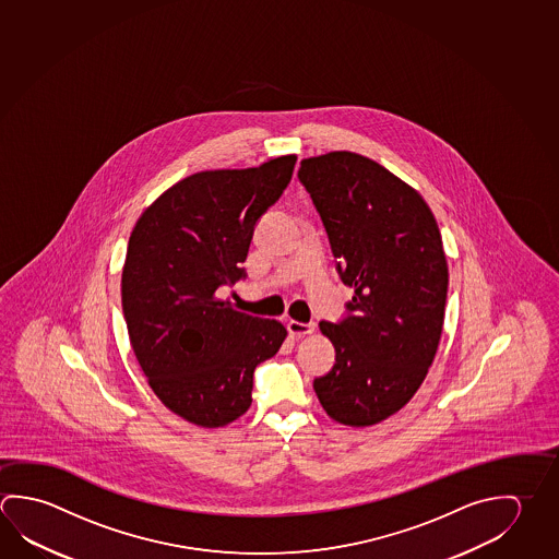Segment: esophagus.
<instances>
[{"mask_svg":"<svg viewBox=\"0 0 559 559\" xmlns=\"http://www.w3.org/2000/svg\"><path fill=\"white\" fill-rule=\"evenodd\" d=\"M286 328H288V332L293 333V335H308V333H313V330H316L313 323L296 322V320H290V322L286 323Z\"/></svg>","mask_w":559,"mask_h":559,"instance_id":"obj_1","label":"esophagus"}]
</instances>
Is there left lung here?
<instances>
[{
    "label": "left lung",
    "instance_id": "1",
    "mask_svg": "<svg viewBox=\"0 0 559 559\" xmlns=\"http://www.w3.org/2000/svg\"><path fill=\"white\" fill-rule=\"evenodd\" d=\"M298 180L353 288L345 318L320 322L335 362L313 391L333 420L372 426L411 401L438 352L448 296L440 229L414 188L349 151L304 158Z\"/></svg>",
    "mask_w": 559,
    "mask_h": 559
}]
</instances>
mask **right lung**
I'll use <instances>...</instances> for the list:
<instances>
[{
    "label": "right lung",
    "mask_w": 559,
    "mask_h": 559,
    "mask_svg": "<svg viewBox=\"0 0 559 559\" xmlns=\"http://www.w3.org/2000/svg\"><path fill=\"white\" fill-rule=\"evenodd\" d=\"M294 165L286 155L185 178L129 237L121 304L133 352L168 411L202 428L249 411L257 365L286 337L283 323L239 312L217 290L246 278L257 222L288 187Z\"/></svg>",
    "instance_id": "right-lung-1"
}]
</instances>
